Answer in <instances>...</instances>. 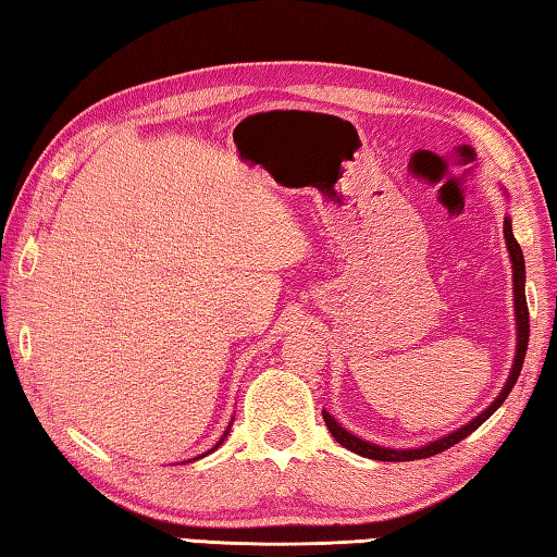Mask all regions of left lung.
<instances>
[{
    "label": "left lung",
    "mask_w": 557,
    "mask_h": 557,
    "mask_svg": "<svg viewBox=\"0 0 557 557\" xmlns=\"http://www.w3.org/2000/svg\"><path fill=\"white\" fill-rule=\"evenodd\" d=\"M504 196L508 199V191L502 186ZM504 238H506V248H508V258H511V268H513V309H516V354H513V366H511V373H508V379L504 383L502 393L496 395V400L488 405L486 410H482L476 414L474 420H469L467 425H461L457 430H451L449 435L440 437V440H432L428 445L422 447H412V449H393V447H381V445H373V442L363 440V437H356L354 432H348L346 428L338 425L334 420V414H329L324 410V422L329 432H332L334 440L338 445L351 449L354 455H361V457H369V459H379V461H412V459H425L432 455H440V451L449 449L451 445H457L465 437H469L471 432H474L479 425H484V422L492 418V414L502 408V403L506 400V395L511 393L513 383L518 381V373L523 369V358H525V348H528V305H525V260H523V252H521V245L513 238V228H511V215H506L504 219Z\"/></svg>",
    "instance_id": "1"
}]
</instances>
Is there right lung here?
<instances>
[{
	"instance_id": "add662e5",
	"label": "right lung",
	"mask_w": 557,
	"mask_h": 557,
	"mask_svg": "<svg viewBox=\"0 0 557 557\" xmlns=\"http://www.w3.org/2000/svg\"><path fill=\"white\" fill-rule=\"evenodd\" d=\"M231 425H233V422H231ZM231 425H228V428H225V432H223V437H221L219 442H215V445H213V447H211L209 451H206V455H211V451H215V449H219V447L223 445V440H225V437H228V432H231ZM206 455H201V457H206ZM201 457H196V459H201Z\"/></svg>"
}]
</instances>
